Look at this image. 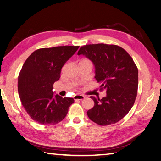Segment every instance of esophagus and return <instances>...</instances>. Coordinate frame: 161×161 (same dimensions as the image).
Masks as SVG:
<instances>
[{"mask_svg":"<svg viewBox=\"0 0 161 161\" xmlns=\"http://www.w3.org/2000/svg\"><path fill=\"white\" fill-rule=\"evenodd\" d=\"M75 100H82L85 98V96L83 95H79V94H77L75 95L74 97H73Z\"/></svg>","mask_w":161,"mask_h":161,"instance_id":"1","label":"esophagus"}]
</instances>
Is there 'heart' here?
<instances>
[{
    "mask_svg": "<svg viewBox=\"0 0 161 161\" xmlns=\"http://www.w3.org/2000/svg\"><path fill=\"white\" fill-rule=\"evenodd\" d=\"M83 61H89V60H87V59H84V60H83Z\"/></svg>",
    "mask_w": 161,
    "mask_h": 161,
    "instance_id": "1",
    "label": "heart"
}]
</instances>
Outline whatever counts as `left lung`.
Wrapping results in <instances>:
<instances>
[{
    "label": "left lung",
    "mask_w": 161,
    "mask_h": 161,
    "mask_svg": "<svg viewBox=\"0 0 161 161\" xmlns=\"http://www.w3.org/2000/svg\"><path fill=\"white\" fill-rule=\"evenodd\" d=\"M77 54L93 62L100 91L107 92L102 99L90 96L94 102L87 112L90 120L102 126L121 120L134 105L138 87V70L131 57L119 46L106 44L82 46Z\"/></svg>",
    "instance_id": "1"
}]
</instances>
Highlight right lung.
Returning <instances> with one entry per match:
<instances>
[{
  "label": "right lung",
  "instance_id": "obj_1",
  "mask_svg": "<svg viewBox=\"0 0 161 161\" xmlns=\"http://www.w3.org/2000/svg\"><path fill=\"white\" fill-rule=\"evenodd\" d=\"M62 46L35 50L26 59L18 77V92L29 116L41 125H55L65 118L73 98L53 95V84L61 69L79 48Z\"/></svg>",
  "mask_w": 161,
  "mask_h": 161
}]
</instances>
